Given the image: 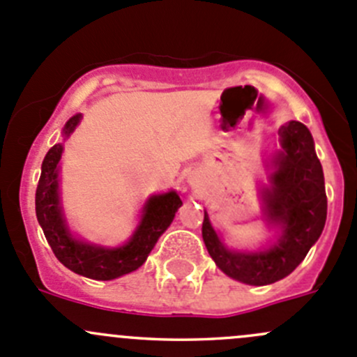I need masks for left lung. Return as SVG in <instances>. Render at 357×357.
I'll use <instances>...</instances> for the list:
<instances>
[{"label": "left lung", "mask_w": 357, "mask_h": 357, "mask_svg": "<svg viewBox=\"0 0 357 357\" xmlns=\"http://www.w3.org/2000/svg\"><path fill=\"white\" fill-rule=\"evenodd\" d=\"M280 137L283 153L276 158L273 189L264 194L267 218L283 227L280 241L266 252H231L220 243L206 211L201 227L204 245L218 269L232 280L255 287L276 283L294 273L326 222L323 168L312 135L300 121H288L280 128Z\"/></svg>", "instance_id": "8db88e82"}]
</instances>
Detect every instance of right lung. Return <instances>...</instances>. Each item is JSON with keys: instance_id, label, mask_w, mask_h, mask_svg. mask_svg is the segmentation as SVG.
<instances>
[{"instance_id": "right-lung-1", "label": "right lung", "mask_w": 357, "mask_h": 357, "mask_svg": "<svg viewBox=\"0 0 357 357\" xmlns=\"http://www.w3.org/2000/svg\"><path fill=\"white\" fill-rule=\"evenodd\" d=\"M81 114L73 116L63 126L69 137L79 123ZM62 144H55L41 165L36 187V217L55 257L73 273L98 281H109L139 269L156 245L158 238L172 224L182 201L177 192L153 196L144 208V218L126 245L119 248H100L70 238L59 204V161Z\"/></svg>"}]
</instances>
